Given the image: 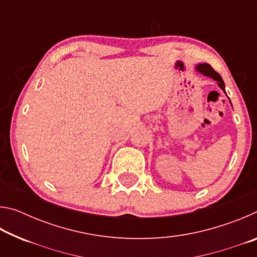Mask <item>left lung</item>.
Listing matches in <instances>:
<instances>
[{
	"label": "left lung",
	"instance_id": "8db88e82",
	"mask_svg": "<svg viewBox=\"0 0 257 257\" xmlns=\"http://www.w3.org/2000/svg\"><path fill=\"white\" fill-rule=\"evenodd\" d=\"M196 70L198 71V72H201L202 75H204V76H206V77H211L212 79H214L216 82H217V85H219V87L221 89L223 90V92L225 93V89H224V82H223V80H222V77H221L219 73H217L214 69H213L210 64H207V63H201V64H197V67H196ZM227 94V93H225ZM231 103V102H230Z\"/></svg>",
	"mask_w": 257,
	"mask_h": 257
}]
</instances>
